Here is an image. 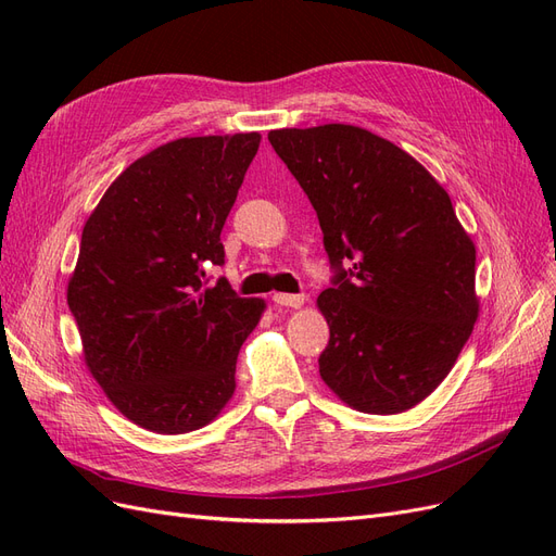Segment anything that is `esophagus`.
I'll list each match as a JSON object with an SVG mask.
<instances>
[{"label":"esophagus","instance_id":"esophagus-1","mask_svg":"<svg viewBox=\"0 0 556 556\" xmlns=\"http://www.w3.org/2000/svg\"><path fill=\"white\" fill-rule=\"evenodd\" d=\"M274 301L278 306H285V308H301L304 306V294H274Z\"/></svg>","mask_w":556,"mask_h":556}]
</instances>
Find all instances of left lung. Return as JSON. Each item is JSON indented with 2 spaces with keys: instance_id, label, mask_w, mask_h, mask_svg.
I'll list each match as a JSON object with an SVG mask.
<instances>
[{
  "instance_id": "left-lung-1",
  "label": "left lung",
  "mask_w": 556,
  "mask_h": 556,
  "mask_svg": "<svg viewBox=\"0 0 556 556\" xmlns=\"http://www.w3.org/2000/svg\"><path fill=\"white\" fill-rule=\"evenodd\" d=\"M311 199L333 288L319 376L350 408L396 415L452 371L480 313L476 245L450 194L406 150L355 125L268 131Z\"/></svg>"
}]
</instances>
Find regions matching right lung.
<instances>
[{
    "label": "right lung",
    "mask_w": 556,
    "mask_h": 556,
    "mask_svg": "<svg viewBox=\"0 0 556 556\" xmlns=\"http://www.w3.org/2000/svg\"><path fill=\"white\" fill-rule=\"evenodd\" d=\"M262 137H185L117 176L80 237L66 285L83 359L113 406L155 433L223 413L237 357L266 311L225 278L220 231Z\"/></svg>",
    "instance_id": "add662e5"
}]
</instances>
